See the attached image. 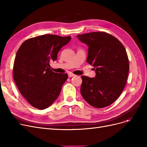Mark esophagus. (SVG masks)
<instances>
[{"instance_id": "1", "label": "esophagus", "mask_w": 147, "mask_h": 147, "mask_svg": "<svg viewBox=\"0 0 147 147\" xmlns=\"http://www.w3.org/2000/svg\"><path fill=\"white\" fill-rule=\"evenodd\" d=\"M68 75H69V77H73L75 76V75L73 74L72 73H71V72H69V73L68 74Z\"/></svg>"}]
</instances>
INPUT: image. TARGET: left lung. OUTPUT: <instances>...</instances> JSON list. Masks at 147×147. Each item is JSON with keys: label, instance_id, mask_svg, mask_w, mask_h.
<instances>
[{"label": "left lung", "instance_id": "8db88e82", "mask_svg": "<svg viewBox=\"0 0 147 147\" xmlns=\"http://www.w3.org/2000/svg\"><path fill=\"white\" fill-rule=\"evenodd\" d=\"M88 47L87 63L95 68L96 76L82 75L80 92L96 108H104L116 100L126 84L129 64L125 48L107 33L94 32L77 35Z\"/></svg>", "mask_w": 147, "mask_h": 147}]
</instances>
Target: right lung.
I'll list each match as a JSON object with an SVG mask.
<instances>
[{
    "label": "right lung",
    "mask_w": 147,
    "mask_h": 147,
    "mask_svg": "<svg viewBox=\"0 0 147 147\" xmlns=\"http://www.w3.org/2000/svg\"><path fill=\"white\" fill-rule=\"evenodd\" d=\"M71 37L43 35L24 41L18 50L13 78L21 94L34 107L43 110L58 97L67 74L51 70L50 63L57 59L61 48Z\"/></svg>",
    "instance_id": "right-lung-1"
}]
</instances>
